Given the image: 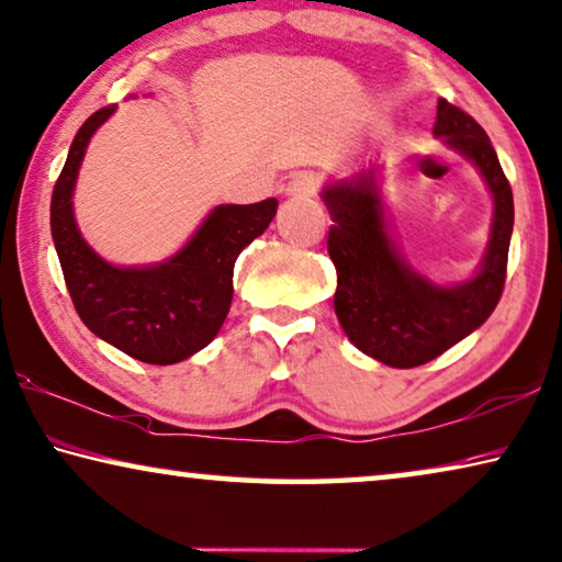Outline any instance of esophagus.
Masks as SVG:
<instances>
[{
	"mask_svg": "<svg viewBox=\"0 0 562 562\" xmlns=\"http://www.w3.org/2000/svg\"><path fill=\"white\" fill-rule=\"evenodd\" d=\"M319 190V177L315 172H300L290 180L288 184V192L290 198H300V200H307V198H315Z\"/></svg>",
	"mask_w": 562,
	"mask_h": 562,
	"instance_id": "34e87169",
	"label": "esophagus"
}]
</instances>
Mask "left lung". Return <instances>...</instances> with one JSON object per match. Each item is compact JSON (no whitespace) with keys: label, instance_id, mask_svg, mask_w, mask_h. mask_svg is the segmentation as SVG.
<instances>
[{"label":"left lung","instance_id":"left-lung-1","mask_svg":"<svg viewBox=\"0 0 562 562\" xmlns=\"http://www.w3.org/2000/svg\"><path fill=\"white\" fill-rule=\"evenodd\" d=\"M435 135L473 162L493 194V227L475 278L435 284L409 267L390 237L380 198V167L327 184V252L337 270L335 315L350 342L390 368L438 358L493 315L501 302L513 235V190L485 130L448 100H438Z\"/></svg>","mask_w":562,"mask_h":562}]
</instances>
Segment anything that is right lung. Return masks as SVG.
<instances>
[{"label":"right lung","instance_id":"right-lung-1","mask_svg":"<svg viewBox=\"0 0 562 562\" xmlns=\"http://www.w3.org/2000/svg\"><path fill=\"white\" fill-rule=\"evenodd\" d=\"M114 110L117 104L97 110L72 139L52 192V239L82 323L130 358L175 364L215 340L233 305L237 255L265 233L278 200L220 204L165 262L117 267L102 260L79 233L72 194L89 139Z\"/></svg>","mask_w":562,"mask_h":562}]
</instances>
